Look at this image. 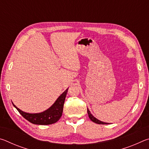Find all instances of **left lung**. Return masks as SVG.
Returning <instances> with one entry per match:
<instances>
[{"instance_id":"8db88e82","label":"left lung","mask_w":149,"mask_h":149,"mask_svg":"<svg viewBox=\"0 0 149 149\" xmlns=\"http://www.w3.org/2000/svg\"><path fill=\"white\" fill-rule=\"evenodd\" d=\"M87 113H88V115H89L90 120L93 122L98 123V124H108V123H107V122H102V121H100L99 120L97 119V118H96L95 116H93V114L91 113V112L89 111V110L88 109V108H87Z\"/></svg>"}]
</instances>
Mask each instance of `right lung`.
I'll return each mask as SVG.
<instances>
[{
  "label": "right lung",
  "instance_id": "add662e5",
  "mask_svg": "<svg viewBox=\"0 0 149 149\" xmlns=\"http://www.w3.org/2000/svg\"><path fill=\"white\" fill-rule=\"evenodd\" d=\"M68 90L67 89L56 100V101L51 107L48 108L47 110L40 113H27L19 109L12 102V104L16 108L19 114L26 119L29 122L36 125H50L57 122L60 120L62 115L63 107L66 96Z\"/></svg>",
  "mask_w": 149,
  "mask_h": 149
}]
</instances>
